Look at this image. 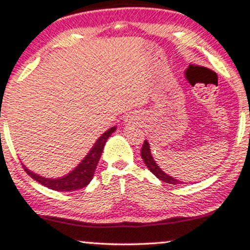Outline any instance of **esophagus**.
<instances>
[{
  "label": "esophagus",
  "mask_w": 250,
  "mask_h": 250,
  "mask_svg": "<svg viewBox=\"0 0 250 250\" xmlns=\"http://www.w3.org/2000/svg\"><path fill=\"white\" fill-rule=\"evenodd\" d=\"M134 117L133 116H127V119L125 120V125H131V123H134Z\"/></svg>",
  "instance_id": "34e87169"
}]
</instances>
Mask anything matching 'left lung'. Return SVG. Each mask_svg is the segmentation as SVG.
I'll return each instance as SVG.
<instances>
[{"instance_id": "obj_1", "label": "left lung", "mask_w": 250, "mask_h": 250, "mask_svg": "<svg viewBox=\"0 0 250 250\" xmlns=\"http://www.w3.org/2000/svg\"><path fill=\"white\" fill-rule=\"evenodd\" d=\"M141 158L144 159L145 164H146V166L148 167V169H149L150 172H152L153 174L155 175V177H158L159 179L163 180L164 183H167V184H182V182H179V180L174 179V178H172L171 175L166 174L165 172L161 171V168L156 165V163L154 161V159H153L152 156V153H150V149H149V144H148L147 141L144 142V145H142V148H141Z\"/></svg>"}]
</instances>
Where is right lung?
Segmentation results:
<instances>
[{"label":"right lung","mask_w":250,"mask_h":250,"mask_svg":"<svg viewBox=\"0 0 250 250\" xmlns=\"http://www.w3.org/2000/svg\"><path fill=\"white\" fill-rule=\"evenodd\" d=\"M115 129H116V127H112L110 129L106 130L105 133L102 134V136L96 141V144L92 146L91 150L87 153V155L83 159V161H82L71 173L65 175V177L58 178V179H48V178H43L33 173V172L28 171V169L23 166L24 171L31 175L33 179L37 180V182L40 183L41 185L51 188V190L59 192H68L83 188L91 182L96 167H97L98 161H100L101 155H102L104 145H105L106 140H108L109 136L114 133Z\"/></svg>","instance_id":"right-lung-1"}]
</instances>
